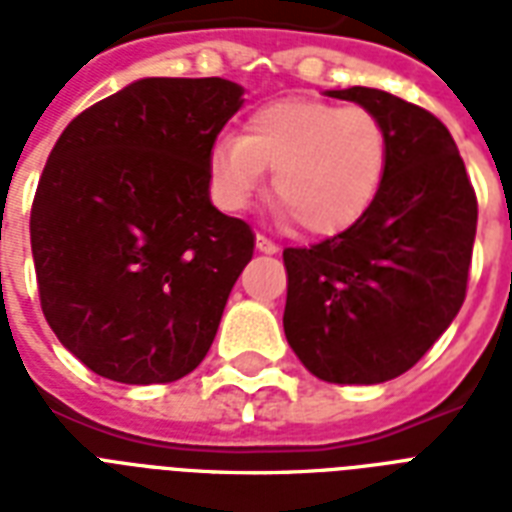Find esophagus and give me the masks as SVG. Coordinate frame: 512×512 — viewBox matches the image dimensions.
<instances>
[{"mask_svg": "<svg viewBox=\"0 0 512 512\" xmlns=\"http://www.w3.org/2000/svg\"><path fill=\"white\" fill-rule=\"evenodd\" d=\"M255 244H257V252H263V255H276V252H279V247H276V244H273L271 239H265V236H260V233H257Z\"/></svg>", "mask_w": 512, "mask_h": 512, "instance_id": "esophagus-1", "label": "esophagus"}]
</instances>
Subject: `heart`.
<instances>
[{"mask_svg": "<svg viewBox=\"0 0 512 512\" xmlns=\"http://www.w3.org/2000/svg\"><path fill=\"white\" fill-rule=\"evenodd\" d=\"M388 156V130L369 108L281 98L255 108L241 138H217L207 167L212 191L228 209L247 207L271 170L281 217L327 239L353 228L372 207Z\"/></svg>", "mask_w": 512, "mask_h": 512, "instance_id": "b5f03b06", "label": "heart"}]
</instances>
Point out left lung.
Listing matches in <instances>:
<instances>
[{"instance_id": "obj_1", "label": "left lung", "mask_w": 512, "mask_h": 512, "mask_svg": "<svg viewBox=\"0 0 512 512\" xmlns=\"http://www.w3.org/2000/svg\"><path fill=\"white\" fill-rule=\"evenodd\" d=\"M327 95L380 116L388 170L353 228L284 249V335L319 380L377 385L412 369L460 313L478 204L452 135L425 108L372 87Z\"/></svg>"}]
</instances>
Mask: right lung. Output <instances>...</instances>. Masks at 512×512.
<instances>
[{
    "label": "right lung",
    "mask_w": 512,
    "mask_h": 512,
    "mask_svg": "<svg viewBox=\"0 0 512 512\" xmlns=\"http://www.w3.org/2000/svg\"><path fill=\"white\" fill-rule=\"evenodd\" d=\"M220 76L127 84L76 116L31 207L44 319L87 369L175 382L204 361L255 233L209 199V151L244 103Z\"/></svg>",
    "instance_id": "obj_1"
}]
</instances>
